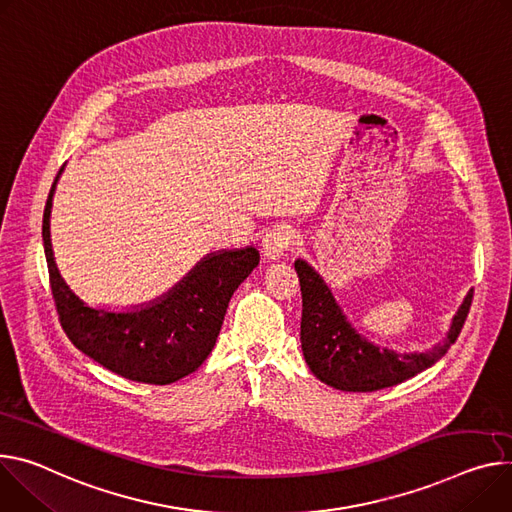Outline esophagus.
<instances>
[{"mask_svg": "<svg viewBox=\"0 0 512 512\" xmlns=\"http://www.w3.org/2000/svg\"><path fill=\"white\" fill-rule=\"evenodd\" d=\"M296 239L298 235L290 224H277L263 237V255L267 259H282Z\"/></svg>", "mask_w": 512, "mask_h": 512, "instance_id": "1", "label": "esophagus"}]
</instances>
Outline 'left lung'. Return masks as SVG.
<instances>
[{"mask_svg":"<svg viewBox=\"0 0 512 512\" xmlns=\"http://www.w3.org/2000/svg\"><path fill=\"white\" fill-rule=\"evenodd\" d=\"M294 267L302 290L300 341L304 359L320 382L343 392L390 388L435 365L457 341L474 296L470 292L455 312L443 343L425 353H398L371 343L353 329L331 288L308 261L296 259Z\"/></svg>","mask_w":512,"mask_h":512,"instance_id":"obj_1","label":"left lung"}]
</instances>
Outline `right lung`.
Segmentation results:
<instances>
[{
  "label": "right lung",
  "instance_id": "add662e5",
  "mask_svg": "<svg viewBox=\"0 0 512 512\" xmlns=\"http://www.w3.org/2000/svg\"><path fill=\"white\" fill-rule=\"evenodd\" d=\"M59 169L42 216L44 255L61 327L71 343L114 374L165 386L196 371L216 345L228 302L259 265L255 247L208 253L161 298L126 310L85 304L63 280L51 243Z\"/></svg>",
  "mask_w": 512,
  "mask_h": 512
}]
</instances>
